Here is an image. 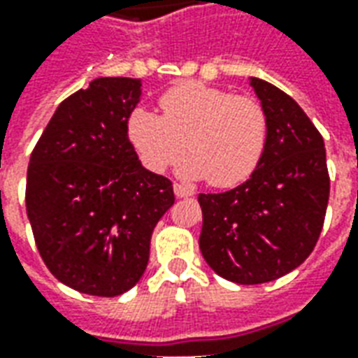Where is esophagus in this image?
<instances>
[{"mask_svg":"<svg viewBox=\"0 0 358 358\" xmlns=\"http://www.w3.org/2000/svg\"><path fill=\"white\" fill-rule=\"evenodd\" d=\"M174 195H176V197H192V195H194V189L184 186V184H174Z\"/></svg>","mask_w":358,"mask_h":358,"instance_id":"esophagus-1","label":"esophagus"}]
</instances>
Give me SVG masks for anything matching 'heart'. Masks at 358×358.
Here are the masks:
<instances>
[{
    "label": "heart",
    "mask_w": 358,
    "mask_h": 358,
    "mask_svg": "<svg viewBox=\"0 0 358 358\" xmlns=\"http://www.w3.org/2000/svg\"><path fill=\"white\" fill-rule=\"evenodd\" d=\"M163 115L136 107L128 138L148 169L163 172L192 151L178 166L184 178H207L210 186L232 187L248 180L266 148L268 118L255 97L203 82H182L159 99Z\"/></svg>",
    "instance_id": "1"
}]
</instances>
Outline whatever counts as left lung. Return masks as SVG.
<instances>
[{
    "instance_id": "left-lung-1",
    "label": "left lung",
    "mask_w": 358,
    "mask_h": 358,
    "mask_svg": "<svg viewBox=\"0 0 358 358\" xmlns=\"http://www.w3.org/2000/svg\"><path fill=\"white\" fill-rule=\"evenodd\" d=\"M268 138L253 174L224 194H199V249L218 276L264 284L297 268L322 232L330 176L320 132L289 95L251 76Z\"/></svg>"
}]
</instances>
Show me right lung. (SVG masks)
<instances>
[{"mask_svg":"<svg viewBox=\"0 0 358 358\" xmlns=\"http://www.w3.org/2000/svg\"><path fill=\"white\" fill-rule=\"evenodd\" d=\"M140 78L101 76L66 97L30 155L27 213L43 263L76 292L115 297L140 282L172 182L128 140Z\"/></svg>","mask_w":358,"mask_h":358,"instance_id":"obj_1","label":"right lung"}]
</instances>
